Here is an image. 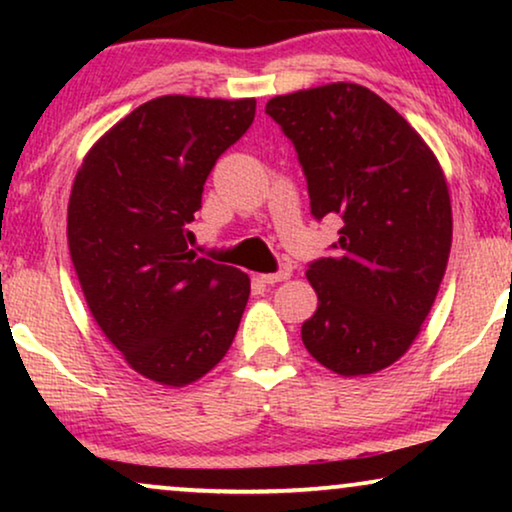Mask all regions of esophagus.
I'll return each instance as SVG.
<instances>
[{"mask_svg":"<svg viewBox=\"0 0 512 512\" xmlns=\"http://www.w3.org/2000/svg\"><path fill=\"white\" fill-rule=\"evenodd\" d=\"M291 277V270L289 268H282L279 272H268V275H261V282L263 284H277V282H284V279Z\"/></svg>","mask_w":512,"mask_h":512,"instance_id":"esophagus-1","label":"esophagus"}]
</instances>
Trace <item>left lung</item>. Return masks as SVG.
<instances>
[{
    "mask_svg": "<svg viewBox=\"0 0 512 512\" xmlns=\"http://www.w3.org/2000/svg\"><path fill=\"white\" fill-rule=\"evenodd\" d=\"M265 114L298 153L314 219H342L333 256L307 265L319 305L303 345L338 375L377 373L408 352L443 282V170L408 121L356 83L272 97Z\"/></svg>",
    "mask_w": 512,
    "mask_h": 512,
    "instance_id": "1",
    "label": "left lung"
}]
</instances>
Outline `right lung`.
<instances>
[{
    "instance_id": "add662e5",
    "label": "right lung",
    "mask_w": 512,
    "mask_h": 512,
    "mask_svg": "<svg viewBox=\"0 0 512 512\" xmlns=\"http://www.w3.org/2000/svg\"><path fill=\"white\" fill-rule=\"evenodd\" d=\"M256 100L165 95L118 121L83 160L67 209L69 254L102 333L139 375L184 387L233 345L242 270L188 251L205 181Z\"/></svg>"
}]
</instances>
